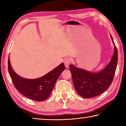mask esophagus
Masks as SVG:
<instances>
[{
  "instance_id": "esophagus-1",
  "label": "esophagus",
  "mask_w": 126,
  "mask_h": 126,
  "mask_svg": "<svg viewBox=\"0 0 126 126\" xmlns=\"http://www.w3.org/2000/svg\"><path fill=\"white\" fill-rule=\"evenodd\" d=\"M71 62V59L69 58H65L64 59V65L66 67H68V66H69Z\"/></svg>"
}]
</instances>
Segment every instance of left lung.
Listing matches in <instances>:
<instances>
[{
    "mask_svg": "<svg viewBox=\"0 0 126 126\" xmlns=\"http://www.w3.org/2000/svg\"><path fill=\"white\" fill-rule=\"evenodd\" d=\"M112 40L114 44L113 38ZM118 51L114 46V52L111 61L99 73H92L69 65L73 85L79 95L85 98L96 97L107 90L111 84L116 72Z\"/></svg>",
    "mask_w": 126,
    "mask_h": 126,
    "instance_id": "8db88e82",
    "label": "left lung"
}]
</instances>
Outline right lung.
<instances>
[{
	"label": "right lung",
	"mask_w": 126,
	"mask_h": 126,
	"mask_svg": "<svg viewBox=\"0 0 126 126\" xmlns=\"http://www.w3.org/2000/svg\"><path fill=\"white\" fill-rule=\"evenodd\" d=\"M8 64V71L16 88L23 95L36 101H44L50 96L57 79L65 68L64 64L61 63L45 76L29 79L15 73L10 65L9 57Z\"/></svg>",
	"instance_id": "add662e5"
}]
</instances>
